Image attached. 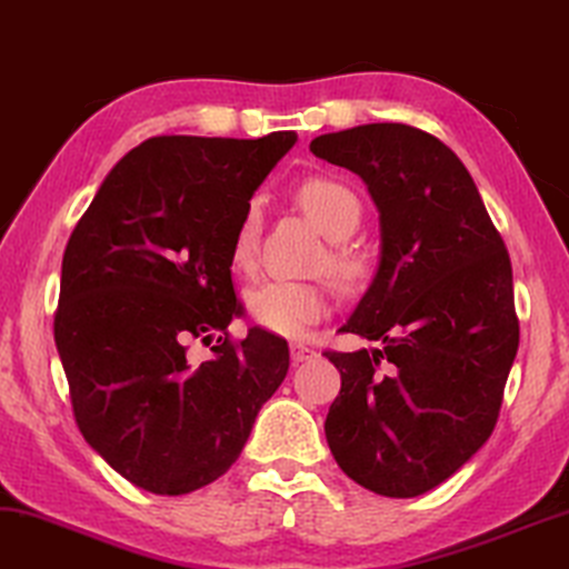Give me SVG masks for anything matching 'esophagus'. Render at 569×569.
<instances>
[{"mask_svg":"<svg viewBox=\"0 0 569 569\" xmlns=\"http://www.w3.org/2000/svg\"><path fill=\"white\" fill-rule=\"evenodd\" d=\"M317 350H313V347H309V345H301V342H293L291 345V360H293V366H299V362H309V360H313L317 358Z\"/></svg>","mask_w":569,"mask_h":569,"instance_id":"obj_1","label":"esophagus"}]
</instances>
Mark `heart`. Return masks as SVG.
Instances as JSON below:
<instances>
[{"label": "heart", "mask_w": 569, "mask_h": 569, "mask_svg": "<svg viewBox=\"0 0 569 569\" xmlns=\"http://www.w3.org/2000/svg\"><path fill=\"white\" fill-rule=\"evenodd\" d=\"M296 201L307 211V217L335 240L329 252V270L345 286H355L366 276V260L358 252L342 244L350 240L362 222V203L350 186L335 178H309L296 191ZM260 209L250 203L237 224L232 242V260L240 270H250L256 266L258 244H260ZM327 293L325 288L311 283L293 281H266L256 286L248 296V311L258 327L281 337H301L327 313Z\"/></svg>", "instance_id": "b5f03b06"}]
</instances>
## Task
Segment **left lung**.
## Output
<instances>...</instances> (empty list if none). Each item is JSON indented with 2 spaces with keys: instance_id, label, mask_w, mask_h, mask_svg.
<instances>
[{
  "instance_id": "1",
  "label": "left lung",
  "mask_w": 569,
  "mask_h": 569,
  "mask_svg": "<svg viewBox=\"0 0 569 569\" xmlns=\"http://www.w3.org/2000/svg\"><path fill=\"white\" fill-rule=\"evenodd\" d=\"M309 150L358 173L380 214V260L325 352L342 376L325 435L362 488L413 498L488 442L519 350L511 258L462 160L398 122L319 134Z\"/></svg>"
}]
</instances>
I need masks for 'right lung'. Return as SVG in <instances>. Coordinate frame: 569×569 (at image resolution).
<instances>
[{
    "mask_svg": "<svg viewBox=\"0 0 569 569\" xmlns=\"http://www.w3.org/2000/svg\"><path fill=\"white\" fill-rule=\"evenodd\" d=\"M293 142L296 132L150 138L109 171L71 232L56 347L83 439L132 486L183 496L214 482L283 383L286 339L252 327L232 342L227 327L242 313L237 224ZM197 338L216 342L203 363L188 358Z\"/></svg>",
    "mask_w": 569,
    "mask_h": 569,
    "instance_id": "add662e5",
    "label": "right lung"
}]
</instances>
